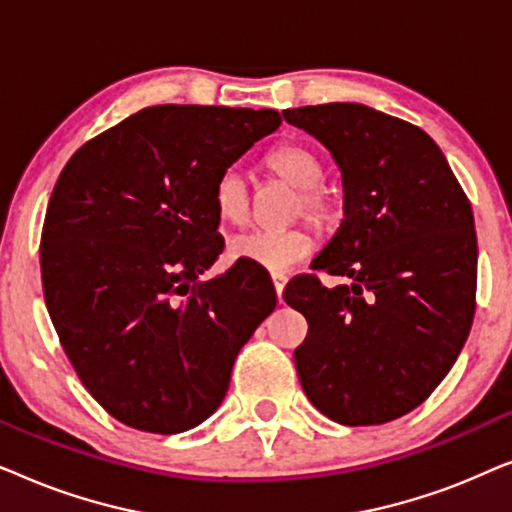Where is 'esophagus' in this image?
<instances>
[{"instance_id": "obj_1", "label": "esophagus", "mask_w": 512, "mask_h": 512, "mask_svg": "<svg viewBox=\"0 0 512 512\" xmlns=\"http://www.w3.org/2000/svg\"><path fill=\"white\" fill-rule=\"evenodd\" d=\"M272 284H275L277 298H279V303H282V293H284V289H286V277L279 275V272H275V275H272Z\"/></svg>"}]
</instances>
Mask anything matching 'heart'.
<instances>
[{
  "instance_id": "1",
  "label": "heart",
  "mask_w": 512,
  "mask_h": 512,
  "mask_svg": "<svg viewBox=\"0 0 512 512\" xmlns=\"http://www.w3.org/2000/svg\"><path fill=\"white\" fill-rule=\"evenodd\" d=\"M265 170L300 191V212L314 226L324 228L335 216V198L321 186L324 163L303 144H279L265 153ZM214 207L223 223L242 226L249 216L247 181L235 167L223 170L214 181ZM314 242L307 230H249L228 242V254L235 261H247L270 272H286L312 254Z\"/></svg>"
}]
</instances>
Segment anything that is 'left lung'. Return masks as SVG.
I'll return each mask as SVG.
<instances>
[{"label": "left lung", "mask_w": 512, "mask_h": 512, "mask_svg": "<svg viewBox=\"0 0 512 512\" xmlns=\"http://www.w3.org/2000/svg\"><path fill=\"white\" fill-rule=\"evenodd\" d=\"M342 172L345 219L286 305L305 314L298 377L314 408L345 426L408 415L443 382L471 331L478 282L473 209L422 128L363 104L282 111Z\"/></svg>", "instance_id": "8db88e82"}]
</instances>
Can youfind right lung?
<instances>
[{
    "label": "right lung",
    "mask_w": 512,
    "mask_h": 512,
    "mask_svg": "<svg viewBox=\"0 0 512 512\" xmlns=\"http://www.w3.org/2000/svg\"><path fill=\"white\" fill-rule=\"evenodd\" d=\"M272 109L160 104L69 158L41 230V284L90 396L132 429L181 433L219 408L277 293L223 251L214 181L275 132Z\"/></svg>",
    "instance_id": "add662e5"
}]
</instances>
